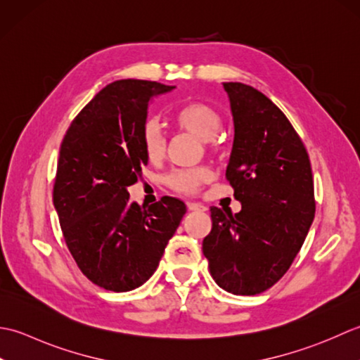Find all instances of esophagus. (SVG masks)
Here are the masks:
<instances>
[{
	"label": "esophagus",
	"instance_id": "1",
	"mask_svg": "<svg viewBox=\"0 0 360 360\" xmlns=\"http://www.w3.org/2000/svg\"><path fill=\"white\" fill-rule=\"evenodd\" d=\"M188 210L189 211H207V207L202 203H197V202H188Z\"/></svg>",
	"mask_w": 360,
	"mask_h": 360
}]
</instances>
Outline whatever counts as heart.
Listing matches in <instances>:
<instances>
[{
  "instance_id": "b5f03b06",
  "label": "heart",
  "mask_w": 360,
  "mask_h": 360,
  "mask_svg": "<svg viewBox=\"0 0 360 360\" xmlns=\"http://www.w3.org/2000/svg\"><path fill=\"white\" fill-rule=\"evenodd\" d=\"M174 121L183 130H188L199 136L208 144L216 143V136L224 127L222 115L214 107L203 102H191L181 107L174 116ZM141 148L146 158L152 163H157L165 157L166 139L163 129L155 120L146 121L141 130ZM210 177L208 169L197 167V169H180L172 172L167 177V185L183 194H194L199 191L202 183Z\"/></svg>"
}]
</instances>
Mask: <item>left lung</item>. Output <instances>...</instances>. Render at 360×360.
Returning a JSON list of instances; mask_svg holds the SVG:
<instances>
[{
    "label": "left lung",
    "instance_id": "left-lung-1",
    "mask_svg": "<svg viewBox=\"0 0 360 360\" xmlns=\"http://www.w3.org/2000/svg\"><path fill=\"white\" fill-rule=\"evenodd\" d=\"M234 124L226 180L242 208L211 207L202 250L214 281L256 295L288 272L315 214L309 155L285 115L256 88L224 82Z\"/></svg>",
    "mask_w": 360,
    "mask_h": 360
}]
</instances>
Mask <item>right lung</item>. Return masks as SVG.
I'll return each instance as SVG.
<instances>
[{"instance_id":"obj_1","label":"right lung","mask_w":360,"mask_h":360,"mask_svg":"<svg viewBox=\"0 0 360 360\" xmlns=\"http://www.w3.org/2000/svg\"><path fill=\"white\" fill-rule=\"evenodd\" d=\"M174 88L136 79L108 84L62 141L54 208L72 258L102 289L127 292L148 281L186 212L175 197L139 207L127 189L149 161L141 148L149 104Z\"/></svg>"}]
</instances>
